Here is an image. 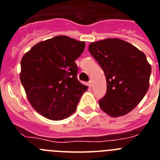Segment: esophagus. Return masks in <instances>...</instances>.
I'll use <instances>...</instances> for the list:
<instances>
[{
    "mask_svg": "<svg viewBox=\"0 0 160 160\" xmlns=\"http://www.w3.org/2000/svg\"><path fill=\"white\" fill-rule=\"evenodd\" d=\"M89 84H90V87H92V86H93V80H92V79H90V81H89Z\"/></svg>",
    "mask_w": 160,
    "mask_h": 160,
    "instance_id": "obj_1",
    "label": "esophagus"
}]
</instances>
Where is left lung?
I'll use <instances>...</instances> for the list:
<instances>
[{
	"instance_id": "obj_1",
	"label": "left lung",
	"mask_w": 160,
	"mask_h": 160,
	"mask_svg": "<svg viewBox=\"0 0 160 160\" xmlns=\"http://www.w3.org/2000/svg\"><path fill=\"white\" fill-rule=\"evenodd\" d=\"M89 52L102 69L107 90L98 101L111 117L125 115L136 107L149 88L151 65L141 50L118 38L92 42Z\"/></svg>"
}]
</instances>
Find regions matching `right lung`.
<instances>
[{
	"instance_id": "1",
	"label": "right lung",
	"mask_w": 160,
	"mask_h": 160,
	"mask_svg": "<svg viewBox=\"0 0 160 160\" xmlns=\"http://www.w3.org/2000/svg\"><path fill=\"white\" fill-rule=\"evenodd\" d=\"M85 46L84 42L57 36L38 42L22 57L20 79L28 100L48 119L58 121L71 115L88 89L78 80L74 62Z\"/></svg>"
}]
</instances>
